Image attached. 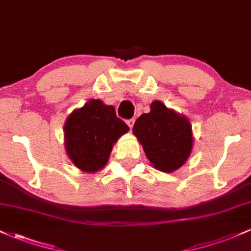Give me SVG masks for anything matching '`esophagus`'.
<instances>
[{"label": "esophagus", "mask_w": 251, "mask_h": 251, "mask_svg": "<svg viewBox=\"0 0 251 251\" xmlns=\"http://www.w3.org/2000/svg\"><path fill=\"white\" fill-rule=\"evenodd\" d=\"M134 122H135V120H134V118H130V120H126V125L129 126V128H133V126H134Z\"/></svg>", "instance_id": "1"}]
</instances>
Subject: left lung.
<instances>
[{
  "label": "left lung",
  "mask_w": 251,
  "mask_h": 251,
  "mask_svg": "<svg viewBox=\"0 0 251 251\" xmlns=\"http://www.w3.org/2000/svg\"><path fill=\"white\" fill-rule=\"evenodd\" d=\"M133 133L144 147L148 160L164 172L179 169L193 147L189 121L158 100L151 104L148 114L137 118Z\"/></svg>",
  "instance_id": "left-lung-1"
}]
</instances>
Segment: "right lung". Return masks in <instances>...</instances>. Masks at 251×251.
Masks as SVG:
<instances>
[{
	"instance_id": "add662e5",
	"label": "right lung",
	"mask_w": 251,
	"mask_h": 251,
	"mask_svg": "<svg viewBox=\"0 0 251 251\" xmlns=\"http://www.w3.org/2000/svg\"><path fill=\"white\" fill-rule=\"evenodd\" d=\"M128 130L129 126L116 116L114 106L92 99L67 118V153L76 168L96 172L107 163L112 145Z\"/></svg>"
}]
</instances>
